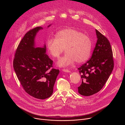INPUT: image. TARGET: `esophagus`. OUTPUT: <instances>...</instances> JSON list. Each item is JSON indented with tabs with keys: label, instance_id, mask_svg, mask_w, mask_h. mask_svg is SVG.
Listing matches in <instances>:
<instances>
[{
	"label": "esophagus",
	"instance_id": "34e87169",
	"mask_svg": "<svg viewBox=\"0 0 125 125\" xmlns=\"http://www.w3.org/2000/svg\"><path fill=\"white\" fill-rule=\"evenodd\" d=\"M62 71H63L64 72H66V73H70V71L67 70V69H62Z\"/></svg>",
	"mask_w": 125,
	"mask_h": 125
}]
</instances>
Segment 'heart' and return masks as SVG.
Masks as SVG:
<instances>
[{
  "instance_id": "1",
  "label": "heart",
  "mask_w": 125,
  "mask_h": 125,
  "mask_svg": "<svg viewBox=\"0 0 125 125\" xmlns=\"http://www.w3.org/2000/svg\"><path fill=\"white\" fill-rule=\"evenodd\" d=\"M46 47L49 54L54 58H58L62 53L64 55L57 62L60 67H67L76 61L82 63L90 57L92 42L87 35L72 28H66L56 34V38H49Z\"/></svg>"
}]
</instances>
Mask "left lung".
Here are the masks:
<instances>
[{"label":"left lung","instance_id":"left-lung-1","mask_svg":"<svg viewBox=\"0 0 125 125\" xmlns=\"http://www.w3.org/2000/svg\"><path fill=\"white\" fill-rule=\"evenodd\" d=\"M97 42L91 59L79 68L82 83L79 93L90 96L100 91L107 81L114 68L110 43L105 37L95 30Z\"/></svg>","mask_w":125,"mask_h":125}]
</instances>
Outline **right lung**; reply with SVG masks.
Segmentation results:
<instances>
[{"label": "right lung", "mask_w": 125, "mask_h": 125, "mask_svg": "<svg viewBox=\"0 0 125 125\" xmlns=\"http://www.w3.org/2000/svg\"><path fill=\"white\" fill-rule=\"evenodd\" d=\"M42 29L38 27L25 34L17 48L13 61L14 71L24 90L40 99L52 95L59 73V70L52 68L53 61L46 54L45 44L42 47L35 46V37Z\"/></svg>", "instance_id": "add662e5"}]
</instances>
